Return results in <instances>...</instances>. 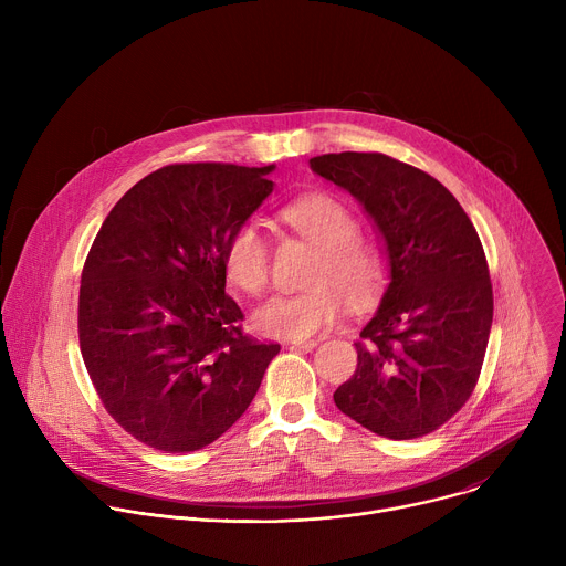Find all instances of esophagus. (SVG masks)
Instances as JSON below:
<instances>
[{
    "instance_id": "obj_1",
    "label": "esophagus",
    "mask_w": 566,
    "mask_h": 566,
    "mask_svg": "<svg viewBox=\"0 0 566 566\" xmlns=\"http://www.w3.org/2000/svg\"><path fill=\"white\" fill-rule=\"evenodd\" d=\"M315 345H317V340H302V338L286 340V347L289 349H297V352H311Z\"/></svg>"
}]
</instances>
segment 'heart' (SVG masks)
I'll list each match as a JSON object with an SVG mask.
<instances>
[{
	"label": "heart",
	"instance_id": "b5f03b06",
	"mask_svg": "<svg viewBox=\"0 0 566 566\" xmlns=\"http://www.w3.org/2000/svg\"><path fill=\"white\" fill-rule=\"evenodd\" d=\"M282 221L317 247L306 289L269 297L253 313L258 332L277 338H306L334 325L347 304L371 308L387 282L389 260L376 239L358 234L356 214L329 195H308L282 210ZM223 271L232 286L260 295L271 277V251L262 230L247 221L223 247Z\"/></svg>",
	"mask_w": 566,
	"mask_h": 566
}]
</instances>
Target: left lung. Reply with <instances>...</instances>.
Instances as JSON below:
<instances>
[{
  "instance_id": "8db88e82",
  "label": "left lung",
  "mask_w": 566,
  "mask_h": 566,
  "mask_svg": "<svg viewBox=\"0 0 566 566\" xmlns=\"http://www.w3.org/2000/svg\"><path fill=\"white\" fill-rule=\"evenodd\" d=\"M308 164L363 203L389 260V286L336 406L380 437H426L465 406L486 356L493 284L479 234L446 186L387 154H322Z\"/></svg>"
}]
</instances>
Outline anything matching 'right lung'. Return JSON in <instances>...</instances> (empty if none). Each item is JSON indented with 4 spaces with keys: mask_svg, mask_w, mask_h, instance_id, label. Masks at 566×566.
<instances>
[{
    "mask_svg": "<svg viewBox=\"0 0 566 566\" xmlns=\"http://www.w3.org/2000/svg\"><path fill=\"white\" fill-rule=\"evenodd\" d=\"M273 168L166 166L123 195L94 239L80 352L109 417L154 450L217 441L280 354L241 329L223 271L226 239L273 192Z\"/></svg>",
    "mask_w": 566,
    "mask_h": 566,
    "instance_id": "obj_1",
    "label": "right lung"
}]
</instances>
